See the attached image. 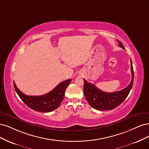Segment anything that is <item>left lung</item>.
<instances>
[{
  "mask_svg": "<svg viewBox=\"0 0 149 149\" xmlns=\"http://www.w3.org/2000/svg\"><path fill=\"white\" fill-rule=\"evenodd\" d=\"M119 46L125 49L121 41H118ZM131 70L132 73L131 81L127 87L116 92L107 93L98 89L96 86L84 79V92L86 100L91 107L100 111L111 110L121 104L128 96L132 87L134 82V70L131 59Z\"/></svg>",
  "mask_w": 149,
  "mask_h": 149,
  "instance_id": "obj_1",
  "label": "left lung"
}]
</instances>
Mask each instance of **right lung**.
<instances>
[{
    "label": "right lung",
    "instance_id": "obj_1",
    "mask_svg": "<svg viewBox=\"0 0 149 149\" xmlns=\"http://www.w3.org/2000/svg\"><path fill=\"white\" fill-rule=\"evenodd\" d=\"M72 79L62 81L50 92L41 96H28L23 93L13 81L14 88L19 97L28 107L36 111L51 112L58 108L64 99L67 87Z\"/></svg>",
    "mask_w": 149,
    "mask_h": 149
}]
</instances>
